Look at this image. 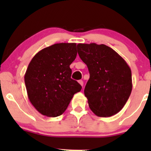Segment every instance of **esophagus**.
I'll return each mask as SVG.
<instances>
[{
	"instance_id": "esophagus-1",
	"label": "esophagus",
	"mask_w": 151,
	"mask_h": 151,
	"mask_svg": "<svg viewBox=\"0 0 151 151\" xmlns=\"http://www.w3.org/2000/svg\"><path fill=\"white\" fill-rule=\"evenodd\" d=\"M78 82H79V83H80V84L82 85V86H83V80H79Z\"/></svg>"
}]
</instances>
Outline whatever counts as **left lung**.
<instances>
[{"label": "left lung", "mask_w": 151, "mask_h": 151, "mask_svg": "<svg viewBox=\"0 0 151 151\" xmlns=\"http://www.w3.org/2000/svg\"><path fill=\"white\" fill-rule=\"evenodd\" d=\"M77 52L90 73L84 90L90 109L99 117L117 114L132 93L130 67L119 54L105 45L78 44Z\"/></svg>", "instance_id": "obj_1"}]
</instances>
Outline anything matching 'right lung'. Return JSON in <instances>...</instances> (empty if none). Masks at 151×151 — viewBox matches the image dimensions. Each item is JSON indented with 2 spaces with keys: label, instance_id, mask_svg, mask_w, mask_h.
I'll return each mask as SVG.
<instances>
[{
  "label": "right lung",
  "instance_id": "1",
  "mask_svg": "<svg viewBox=\"0 0 151 151\" xmlns=\"http://www.w3.org/2000/svg\"><path fill=\"white\" fill-rule=\"evenodd\" d=\"M77 44H55L35 55L25 74L30 103L42 115L57 117L68 107L82 86L71 78V63L77 57Z\"/></svg>",
  "mask_w": 151,
  "mask_h": 151
}]
</instances>
